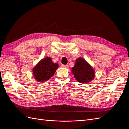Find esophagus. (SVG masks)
I'll return each instance as SVG.
<instances>
[{
    "label": "esophagus",
    "mask_w": 129,
    "mask_h": 129,
    "mask_svg": "<svg viewBox=\"0 0 129 129\" xmlns=\"http://www.w3.org/2000/svg\"><path fill=\"white\" fill-rule=\"evenodd\" d=\"M61 66L62 68H67L68 67V66L67 65H61Z\"/></svg>",
    "instance_id": "34e87169"
}]
</instances>
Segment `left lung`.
Listing matches in <instances>:
<instances>
[{
    "mask_svg": "<svg viewBox=\"0 0 129 129\" xmlns=\"http://www.w3.org/2000/svg\"><path fill=\"white\" fill-rule=\"evenodd\" d=\"M71 71L76 80L81 83L89 82L95 77L94 70L82 58L76 59Z\"/></svg>",
    "mask_w": 129,
    "mask_h": 129,
    "instance_id": "left-lung-1",
    "label": "left lung"
}]
</instances>
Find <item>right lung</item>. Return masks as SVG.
<instances>
[{
    "mask_svg": "<svg viewBox=\"0 0 129 129\" xmlns=\"http://www.w3.org/2000/svg\"><path fill=\"white\" fill-rule=\"evenodd\" d=\"M58 68V64L53 63L50 57H46L40 60L33 68V75L37 81H45L54 75Z\"/></svg>",
    "mask_w": 129,
    "mask_h": 129,
    "instance_id": "right-lung-1",
    "label": "right lung"
}]
</instances>
